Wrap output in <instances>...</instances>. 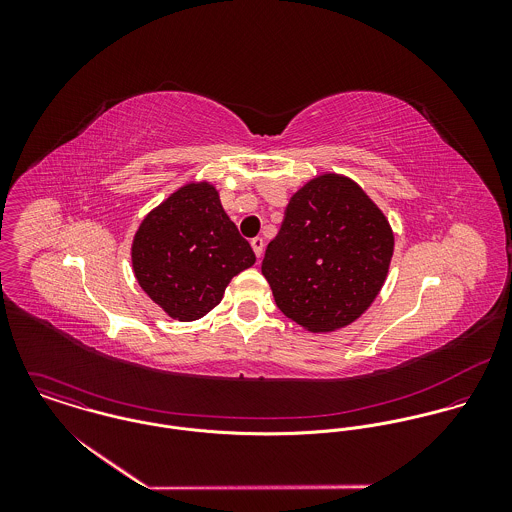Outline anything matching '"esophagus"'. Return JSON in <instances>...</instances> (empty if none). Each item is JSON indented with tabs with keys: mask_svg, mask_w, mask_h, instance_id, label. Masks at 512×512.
<instances>
[{
	"mask_svg": "<svg viewBox=\"0 0 512 512\" xmlns=\"http://www.w3.org/2000/svg\"><path fill=\"white\" fill-rule=\"evenodd\" d=\"M250 244H252V248H254V254L260 258L262 252H264V238H262V236H256V238L250 240Z\"/></svg>",
	"mask_w": 512,
	"mask_h": 512,
	"instance_id": "1",
	"label": "esophagus"
}]
</instances>
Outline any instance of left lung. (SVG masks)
I'll list each match as a JSON object with an SVG mask.
<instances>
[{
	"label": "left lung",
	"mask_w": 512,
	"mask_h": 512,
	"mask_svg": "<svg viewBox=\"0 0 512 512\" xmlns=\"http://www.w3.org/2000/svg\"><path fill=\"white\" fill-rule=\"evenodd\" d=\"M392 250L382 211L355 181L329 173L290 199L262 274L284 315L325 333L365 313L386 280Z\"/></svg>",
	"instance_id": "obj_1"
}]
</instances>
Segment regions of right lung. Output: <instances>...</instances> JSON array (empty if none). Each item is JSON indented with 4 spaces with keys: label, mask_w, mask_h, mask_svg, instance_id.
Instances as JSON below:
<instances>
[{
    "label": "right lung",
    "mask_w": 512,
    "mask_h": 512,
    "mask_svg": "<svg viewBox=\"0 0 512 512\" xmlns=\"http://www.w3.org/2000/svg\"><path fill=\"white\" fill-rule=\"evenodd\" d=\"M256 256L209 183H189L147 215L132 246L142 290L173 319L195 321L219 305L228 282Z\"/></svg>",
    "instance_id": "1"
}]
</instances>
